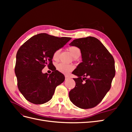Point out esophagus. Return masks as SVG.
<instances>
[{
  "instance_id": "1",
  "label": "esophagus",
  "mask_w": 132,
  "mask_h": 132,
  "mask_svg": "<svg viewBox=\"0 0 132 132\" xmlns=\"http://www.w3.org/2000/svg\"><path fill=\"white\" fill-rule=\"evenodd\" d=\"M65 79H69V78H70V77H69V76L68 75H65Z\"/></svg>"
}]
</instances>
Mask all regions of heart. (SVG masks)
<instances>
[{"label": "heart", "instance_id": "1", "mask_svg": "<svg viewBox=\"0 0 132 132\" xmlns=\"http://www.w3.org/2000/svg\"><path fill=\"white\" fill-rule=\"evenodd\" d=\"M68 50L71 55L74 58L79 57L80 55V50L79 48L76 46H70L68 48ZM60 52L59 50H55L52 55V58L55 61H58L59 59V54ZM74 69V66L71 64H66L64 63H59L57 65V70L60 73L63 74H68Z\"/></svg>", "mask_w": 132, "mask_h": 132}]
</instances>
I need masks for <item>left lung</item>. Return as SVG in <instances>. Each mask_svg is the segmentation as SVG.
<instances>
[{"label": "left lung", "mask_w": 132, "mask_h": 132, "mask_svg": "<svg viewBox=\"0 0 132 132\" xmlns=\"http://www.w3.org/2000/svg\"><path fill=\"white\" fill-rule=\"evenodd\" d=\"M69 45L79 48L82 61L72 74L75 86L69 93L70 100L80 109L97 106L111 88L115 75L114 60L98 39L87 37L75 39Z\"/></svg>", "instance_id": "obj_1"}]
</instances>
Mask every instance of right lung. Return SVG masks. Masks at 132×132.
<instances>
[{"mask_svg": "<svg viewBox=\"0 0 132 132\" xmlns=\"http://www.w3.org/2000/svg\"><path fill=\"white\" fill-rule=\"evenodd\" d=\"M71 39L58 37L45 33L31 37L20 47L16 53L15 73L19 91L28 101L34 104L45 103L52 98L56 87L64 81L62 73L52 63L54 52ZM46 66L53 71L43 74Z\"/></svg>", "mask_w": 132, "mask_h": 132, "instance_id": "right-lung-1", "label": "right lung"}]
</instances>
